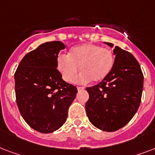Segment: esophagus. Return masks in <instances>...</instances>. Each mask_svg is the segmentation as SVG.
<instances>
[{
  "instance_id": "obj_1",
  "label": "esophagus",
  "mask_w": 155,
  "mask_h": 155,
  "mask_svg": "<svg viewBox=\"0 0 155 155\" xmlns=\"http://www.w3.org/2000/svg\"><path fill=\"white\" fill-rule=\"evenodd\" d=\"M84 89V87H80V86H78L77 87V90L78 91H81V90Z\"/></svg>"
}]
</instances>
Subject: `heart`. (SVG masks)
<instances>
[{
	"instance_id": "heart-1",
	"label": "heart",
	"mask_w": 155,
	"mask_h": 155,
	"mask_svg": "<svg viewBox=\"0 0 155 155\" xmlns=\"http://www.w3.org/2000/svg\"><path fill=\"white\" fill-rule=\"evenodd\" d=\"M115 62L113 51L91 43L76 46L69 51L67 56H59L57 68L63 80L73 82L79 73L80 83L100 82L105 79L111 72Z\"/></svg>"
}]
</instances>
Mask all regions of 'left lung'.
I'll return each instance as SVG.
<instances>
[{
	"label": "left lung",
	"instance_id": "1",
	"mask_svg": "<svg viewBox=\"0 0 155 155\" xmlns=\"http://www.w3.org/2000/svg\"><path fill=\"white\" fill-rule=\"evenodd\" d=\"M109 47L113 45L105 42ZM111 72L98 84L86 90L89 99L85 108L92 125L113 132L129 123L139 108L143 89V74L139 63L130 52L116 47Z\"/></svg>",
	"mask_w": 155,
	"mask_h": 155
}]
</instances>
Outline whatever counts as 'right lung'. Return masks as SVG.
<instances>
[{
	"instance_id": "1",
	"label": "right lung",
	"mask_w": 155,
	"mask_h": 155,
	"mask_svg": "<svg viewBox=\"0 0 155 155\" xmlns=\"http://www.w3.org/2000/svg\"><path fill=\"white\" fill-rule=\"evenodd\" d=\"M64 48L58 41L40 45L24 56L14 74L21 115L30 127L43 134L54 132L65 123L78 92L57 69L58 54Z\"/></svg>"
}]
</instances>
